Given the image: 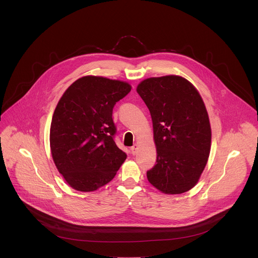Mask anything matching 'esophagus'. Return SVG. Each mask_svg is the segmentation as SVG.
I'll list each match as a JSON object with an SVG mask.
<instances>
[{
  "instance_id": "obj_1",
  "label": "esophagus",
  "mask_w": 258,
  "mask_h": 258,
  "mask_svg": "<svg viewBox=\"0 0 258 258\" xmlns=\"http://www.w3.org/2000/svg\"><path fill=\"white\" fill-rule=\"evenodd\" d=\"M138 149H139V145H138V144H135V145L132 147V148H131L133 155H136V154L138 153Z\"/></svg>"
}]
</instances>
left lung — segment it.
<instances>
[{
  "instance_id": "8db88e82",
  "label": "left lung",
  "mask_w": 258,
  "mask_h": 258,
  "mask_svg": "<svg viewBox=\"0 0 258 258\" xmlns=\"http://www.w3.org/2000/svg\"><path fill=\"white\" fill-rule=\"evenodd\" d=\"M137 92L150 111L157 152L147 178L164 194L191 190L205 168L211 146L209 117L199 92L178 76L144 80Z\"/></svg>"
}]
</instances>
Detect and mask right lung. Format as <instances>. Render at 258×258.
Masks as SVG:
<instances>
[{
  "label": "right lung",
  "instance_id": "obj_1",
  "mask_svg": "<svg viewBox=\"0 0 258 258\" xmlns=\"http://www.w3.org/2000/svg\"><path fill=\"white\" fill-rule=\"evenodd\" d=\"M132 90L130 84L87 76L60 98L50 128L54 163L68 185L93 192L111 180L126 154L114 142L113 107Z\"/></svg>",
  "mask_w": 258,
  "mask_h": 258
}]
</instances>
